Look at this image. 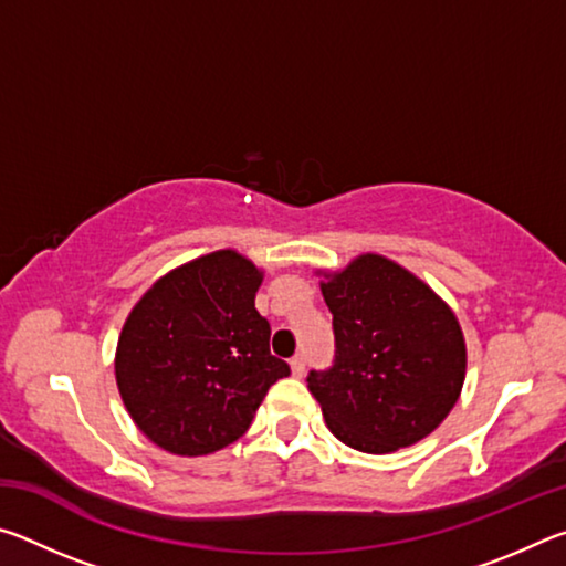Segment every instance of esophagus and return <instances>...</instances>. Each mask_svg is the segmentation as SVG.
<instances>
[{
	"mask_svg": "<svg viewBox=\"0 0 566 566\" xmlns=\"http://www.w3.org/2000/svg\"><path fill=\"white\" fill-rule=\"evenodd\" d=\"M290 367H292V375H294V377H302V375H304V369H306L304 354H296V357H292Z\"/></svg>",
	"mask_w": 566,
	"mask_h": 566,
	"instance_id": "esophagus-1",
	"label": "esophagus"
}]
</instances>
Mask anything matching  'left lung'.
I'll list each match as a JSON object with an SVG mask.
<instances>
[{"instance_id": "8db88e82", "label": "left lung", "mask_w": 566, "mask_h": 566, "mask_svg": "<svg viewBox=\"0 0 566 566\" xmlns=\"http://www.w3.org/2000/svg\"><path fill=\"white\" fill-rule=\"evenodd\" d=\"M334 364L306 385L332 434L367 454H389L432 434L457 405L467 347L454 312L405 266L361 254L324 274Z\"/></svg>"}]
</instances>
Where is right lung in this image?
Returning a JSON list of instances; mask_svg holds the SVG:
<instances>
[{"label":"right lung","mask_w":566,"mask_h":566,"mask_svg":"<svg viewBox=\"0 0 566 566\" xmlns=\"http://www.w3.org/2000/svg\"><path fill=\"white\" fill-rule=\"evenodd\" d=\"M260 284L247 256L219 249L171 270L134 304L114 375L134 424L157 447L202 457L237 442L290 375L254 306Z\"/></svg>","instance_id":"1"}]
</instances>
